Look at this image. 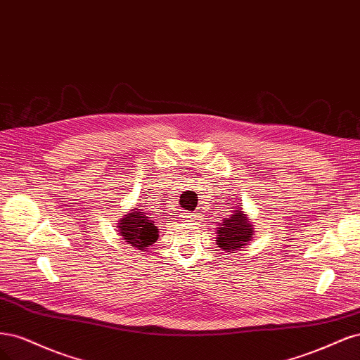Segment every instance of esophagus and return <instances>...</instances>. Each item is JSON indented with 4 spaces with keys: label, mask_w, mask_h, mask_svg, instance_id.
Masks as SVG:
<instances>
[{
    "label": "esophagus",
    "mask_w": 360,
    "mask_h": 360,
    "mask_svg": "<svg viewBox=\"0 0 360 360\" xmlns=\"http://www.w3.org/2000/svg\"><path fill=\"white\" fill-rule=\"evenodd\" d=\"M182 218H185V221H190L191 218H194V215H193V214H184Z\"/></svg>",
    "instance_id": "1"
}]
</instances>
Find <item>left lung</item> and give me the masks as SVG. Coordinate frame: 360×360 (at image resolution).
Masks as SVG:
<instances>
[{
    "mask_svg": "<svg viewBox=\"0 0 360 360\" xmlns=\"http://www.w3.org/2000/svg\"><path fill=\"white\" fill-rule=\"evenodd\" d=\"M218 226L215 238L217 245L227 252L240 251L248 245L250 240H252L254 226L247 214L243 212L242 205L236 206V210L223 218V223Z\"/></svg>",
    "mask_w": 360,
    "mask_h": 360,
    "instance_id": "obj_1",
    "label": "left lung"
}]
</instances>
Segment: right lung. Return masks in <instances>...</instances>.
I'll return each mask as SVG.
<instances>
[{
    "label": "right lung",
    "instance_id": "1",
    "mask_svg": "<svg viewBox=\"0 0 360 360\" xmlns=\"http://www.w3.org/2000/svg\"><path fill=\"white\" fill-rule=\"evenodd\" d=\"M118 231L129 245L142 251L158 239V229L153 221V217H148L139 207L130 210V212L120 219Z\"/></svg>",
    "mask_w": 360,
    "mask_h": 360
}]
</instances>
